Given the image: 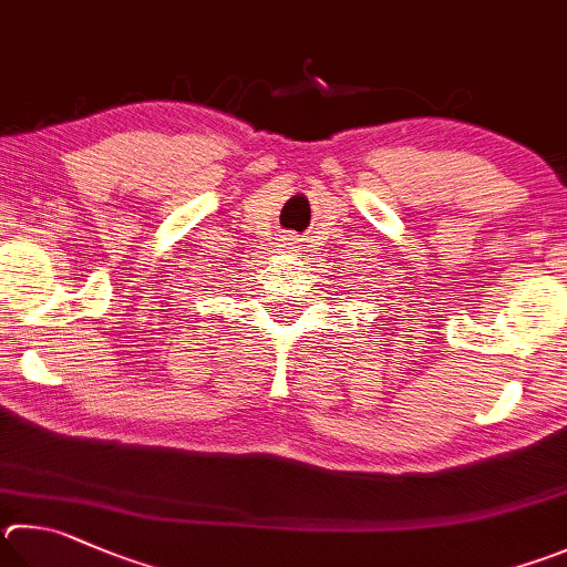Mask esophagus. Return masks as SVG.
<instances>
[{"mask_svg": "<svg viewBox=\"0 0 567 567\" xmlns=\"http://www.w3.org/2000/svg\"><path fill=\"white\" fill-rule=\"evenodd\" d=\"M282 240H285V245H290V248H295V245H297L295 235H287V238H282Z\"/></svg>", "mask_w": 567, "mask_h": 567, "instance_id": "34e87169", "label": "esophagus"}]
</instances>
